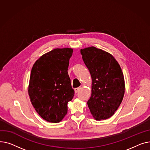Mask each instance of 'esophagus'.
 <instances>
[{"label":"esophagus","instance_id":"obj_1","mask_svg":"<svg viewBox=\"0 0 150 150\" xmlns=\"http://www.w3.org/2000/svg\"><path fill=\"white\" fill-rule=\"evenodd\" d=\"M81 89V87H79V88H76L74 89V92L75 93H78L79 91H80V90Z\"/></svg>","mask_w":150,"mask_h":150}]
</instances>
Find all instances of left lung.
<instances>
[{
    "mask_svg": "<svg viewBox=\"0 0 150 150\" xmlns=\"http://www.w3.org/2000/svg\"><path fill=\"white\" fill-rule=\"evenodd\" d=\"M82 59L90 73L91 96L87 104L97 120L111 117L118 109L125 93L122 70L109 52L94 47L81 50Z\"/></svg>",
    "mask_w": 150,
    "mask_h": 150,
    "instance_id": "1",
    "label": "left lung"
}]
</instances>
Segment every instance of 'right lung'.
Instances as JSON below:
<instances>
[{
	"mask_svg": "<svg viewBox=\"0 0 150 150\" xmlns=\"http://www.w3.org/2000/svg\"><path fill=\"white\" fill-rule=\"evenodd\" d=\"M72 48H56L44 54L33 66L28 94L39 116L51 123H59L68 111V102L74 91L68 74Z\"/></svg>",
	"mask_w": 150,
	"mask_h": 150,
	"instance_id": "right-lung-1",
	"label": "right lung"
}]
</instances>
